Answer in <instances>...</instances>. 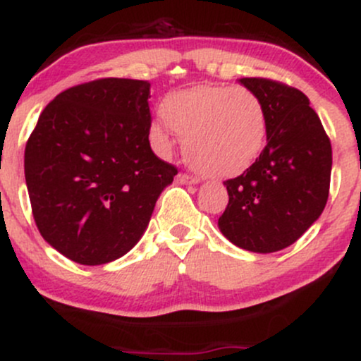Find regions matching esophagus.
<instances>
[{"instance_id":"obj_1","label":"esophagus","mask_w":361,"mask_h":361,"mask_svg":"<svg viewBox=\"0 0 361 361\" xmlns=\"http://www.w3.org/2000/svg\"><path fill=\"white\" fill-rule=\"evenodd\" d=\"M176 181L181 185H195L197 183V178L186 175V173H180V175L176 176Z\"/></svg>"}]
</instances>
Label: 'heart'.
<instances>
[{
    "instance_id": "heart-1",
    "label": "heart",
    "mask_w": 361,
    "mask_h": 361,
    "mask_svg": "<svg viewBox=\"0 0 361 361\" xmlns=\"http://www.w3.org/2000/svg\"><path fill=\"white\" fill-rule=\"evenodd\" d=\"M164 122L151 123L161 151L171 146V128L185 139V156L202 175L229 178L252 166L268 134L267 106L243 86L198 85L164 98Z\"/></svg>"
}]
</instances>
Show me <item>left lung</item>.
Masks as SVG:
<instances>
[{"instance_id": "1", "label": "left lung", "mask_w": 361, "mask_h": 361, "mask_svg": "<svg viewBox=\"0 0 361 361\" xmlns=\"http://www.w3.org/2000/svg\"><path fill=\"white\" fill-rule=\"evenodd\" d=\"M239 82L267 106V146L243 175L224 181L229 204L219 229L243 250L275 252L295 243L324 210L333 149L302 91L267 78Z\"/></svg>"}]
</instances>
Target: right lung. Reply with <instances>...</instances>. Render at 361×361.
<instances>
[{
  "label": "right lung",
  "mask_w": 361,
  "mask_h": 361,
  "mask_svg": "<svg viewBox=\"0 0 361 361\" xmlns=\"http://www.w3.org/2000/svg\"><path fill=\"white\" fill-rule=\"evenodd\" d=\"M147 81L102 78L62 91L25 146V180L37 229L80 264L128 252L178 173L149 144Z\"/></svg>",
  "instance_id": "1"
}]
</instances>
